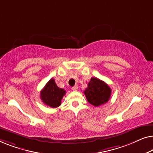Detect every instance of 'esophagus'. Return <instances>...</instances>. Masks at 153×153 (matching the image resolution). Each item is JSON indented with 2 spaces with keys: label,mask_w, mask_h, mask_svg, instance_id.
I'll use <instances>...</instances> for the list:
<instances>
[{
  "label": "esophagus",
  "mask_w": 153,
  "mask_h": 153,
  "mask_svg": "<svg viewBox=\"0 0 153 153\" xmlns=\"http://www.w3.org/2000/svg\"><path fill=\"white\" fill-rule=\"evenodd\" d=\"M77 89H78V86H77V85H74V86L72 87V90L74 91H76Z\"/></svg>",
  "instance_id": "1"
}]
</instances>
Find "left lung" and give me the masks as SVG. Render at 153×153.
<instances>
[{
	"label": "left lung",
	"mask_w": 153,
	"mask_h": 153,
	"mask_svg": "<svg viewBox=\"0 0 153 153\" xmlns=\"http://www.w3.org/2000/svg\"><path fill=\"white\" fill-rule=\"evenodd\" d=\"M83 93L90 104L99 106L109 100L111 89L104 81L92 77Z\"/></svg>",
	"instance_id": "1"
}]
</instances>
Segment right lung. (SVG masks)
<instances>
[{
    "mask_svg": "<svg viewBox=\"0 0 153 153\" xmlns=\"http://www.w3.org/2000/svg\"><path fill=\"white\" fill-rule=\"evenodd\" d=\"M65 94L64 89L58 87L53 79H51L40 92V98L44 104L51 108L61 104V100Z\"/></svg>",
    "mask_w": 153,
    "mask_h": 153,
    "instance_id": "add662e5",
    "label": "right lung"
}]
</instances>
